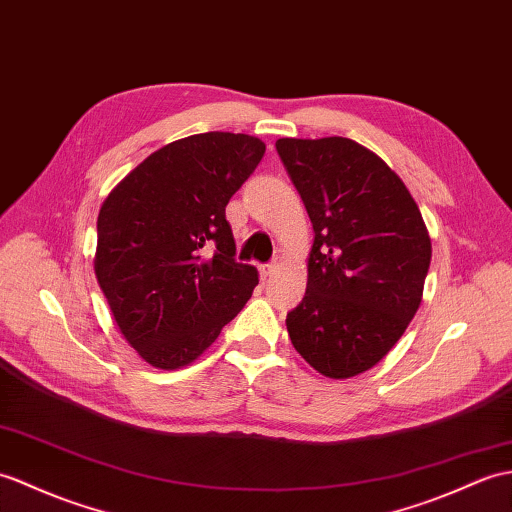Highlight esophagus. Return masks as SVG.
I'll use <instances>...</instances> for the list:
<instances>
[{"mask_svg": "<svg viewBox=\"0 0 512 512\" xmlns=\"http://www.w3.org/2000/svg\"><path fill=\"white\" fill-rule=\"evenodd\" d=\"M279 264H281V261L279 259H272L270 261V264H264V266H261L259 268V272H261V277H272V275H275V272L279 270Z\"/></svg>", "mask_w": 512, "mask_h": 512, "instance_id": "1", "label": "esophagus"}]
</instances>
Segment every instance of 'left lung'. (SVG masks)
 Segmentation results:
<instances>
[{"label": "left lung", "mask_w": 512, "mask_h": 512, "mask_svg": "<svg viewBox=\"0 0 512 512\" xmlns=\"http://www.w3.org/2000/svg\"><path fill=\"white\" fill-rule=\"evenodd\" d=\"M285 172L314 227L303 301L285 325L325 377L368 371L417 314L430 235L401 178L347 137L279 139Z\"/></svg>", "instance_id": "left-lung-1"}]
</instances>
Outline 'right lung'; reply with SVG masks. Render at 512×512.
I'll use <instances>...</instances> for the list:
<instances>
[{
	"mask_svg": "<svg viewBox=\"0 0 512 512\" xmlns=\"http://www.w3.org/2000/svg\"><path fill=\"white\" fill-rule=\"evenodd\" d=\"M264 152L242 133L178 139L104 200L95 277L148 364L168 371L196 360L251 299L257 270L235 261L224 211Z\"/></svg>",
	"mask_w": 512,
	"mask_h": 512,
	"instance_id": "obj_1",
	"label": "right lung"
}]
</instances>
